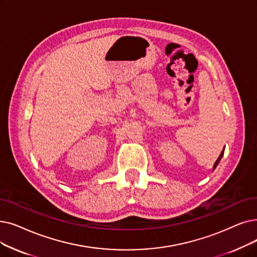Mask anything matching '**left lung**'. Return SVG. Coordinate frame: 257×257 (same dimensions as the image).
<instances>
[{
    "label": "left lung",
    "instance_id": "8db88e82",
    "mask_svg": "<svg viewBox=\"0 0 257 257\" xmlns=\"http://www.w3.org/2000/svg\"><path fill=\"white\" fill-rule=\"evenodd\" d=\"M222 155H224V150H222V151H221V153H220V155H219V156H218V159H217V160H216V162H215V164H214V166H213V170H214V169H215V168H216V166H217V165H218V163H219V161H220V160H221V158H222Z\"/></svg>",
    "mask_w": 257,
    "mask_h": 257
}]
</instances>
